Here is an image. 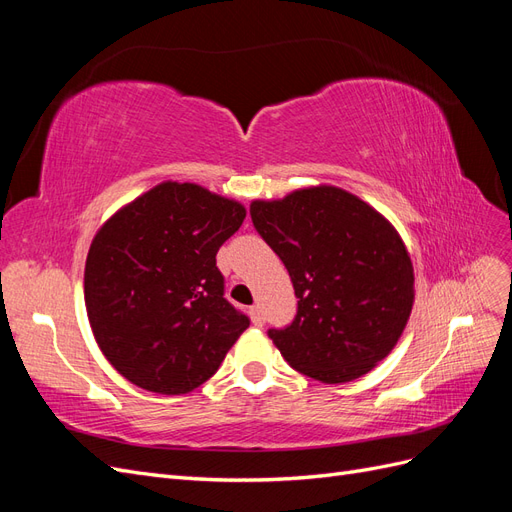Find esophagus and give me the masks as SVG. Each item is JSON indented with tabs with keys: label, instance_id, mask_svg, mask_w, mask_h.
<instances>
[{
	"label": "esophagus",
	"instance_id": "obj_1",
	"mask_svg": "<svg viewBox=\"0 0 512 512\" xmlns=\"http://www.w3.org/2000/svg\"><path fill=\"white\" fill-rule=\"evenodd\" d=\"M250 318H252V322L256 324V327H262V312H260V305H252L250 307Z\"/></svg>",
	"mask_w": 512,
	"mask_h": 512
}]
</instances>
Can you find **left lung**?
Instances as JSON below:
<instances>
[{
  "label": "left lung",
  "mask_w": 512,
  "mask_h": 512,
  "mask_svg": "<svg viewBox=\"0 0 512 512\" xmlns=\"http://www.w3.org/2000/svg\"><path fill=\"white\" fill-rule=\"evenodd\" d=\"M250 215L299 299L288 327L267 331L284 359L329 384L367 374L393 350L412 312V262L397 230L331 185L254 200Z\"/></svg>",
  "instance_id": "1"
}]
</instances>
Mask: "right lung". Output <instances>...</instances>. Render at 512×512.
Returning <instances> with one entry per match:
<instances>
[{
    "instance_id": "right-lung-1",
    "label": "right lung",
    "mask_w": 512,
    "mask_h": 512,
    "mask_svg": "<svg viewBox=\"0 0 512 512\" xmlns=\"http://www.w3.org/2000/svg\"><path fill=\"white\" fill-rule=\"evenodd\" d=\"M245 220L235 200L160 183L91 241L85 305L100 350L123 378L160 395L207 382L250 327L224 297L215 254Z\"/></svg>"
}]
</instances>
